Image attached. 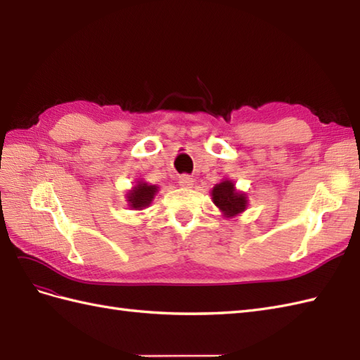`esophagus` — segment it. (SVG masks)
<instances>
[{
	"label": "esophagus",
	"mask_w": 360,
	"mask_h": 360,
	"mask_svg": "<svg viewBox=\"0 0 360 360\" xmlns=\"http://www.w3.org/2000/svg\"><path fill=\"white\" fill-rule=\"evenodd\" d=\"M193 184H195L193 178H190L188 174H182V176H179V186L182 188H191L193 187Z\"/></svg>",
	"instance_id": "1"
}]
</instances>
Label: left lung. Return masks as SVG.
Listing matches in <instances>:
<instances>
[{
	"mask_svg": "<svg viewBox=\"0 0 360 360\" xmlns=\"http://www.w3.org/2000/svg\"><path fill=\"white\" fill-rule=\"evenodd\" d=\"M213 204L219 208L224 218H236L245 212L248 205V198L244 191H239L235 186V181L229 178L222 179L210 191Z\"/></svg>",
	"mask_w": 360,
	"mask_h": 360,
	"instance_id": "1",
	"label": "left lung"
}]
</instances>
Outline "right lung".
Returning a JSON list of instances; mask_svg holds the SVG:
<instances>
[{
  "label": "right lung",
  "instance_id": "right-lung-1",
  "mask_svg": "<svg viewBox=\"0 0 360 360\" xmlns=\"http://www.w3.org/2000/svg\"><path fill=\"white\" fill-rule=\"evenodd\" d=\"M158 190H160L158 186H152V184L141 179L136 181L135 186L127 191L125 200H127V205L131 210H144V208L150 207V204H152Z\"/></svg>",
  "mask_w": 360,
  "mask_h": 360
}]
</instances>
